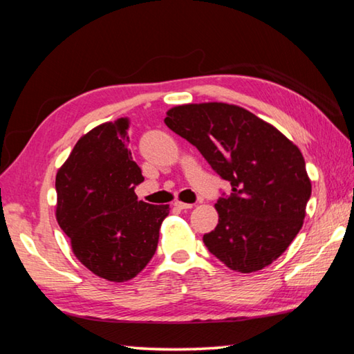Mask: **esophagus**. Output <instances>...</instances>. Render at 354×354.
Wrapping results in <instances>:
<instances>
[{"label": "esophagus", "instance_id": "esophagus-1", "mask_svg": "<svg viewBox=\"0 0 354 354\" xmlns=\"http://www.w3.org/2000/svg\"><path fill=\"white\" fill-rule=\"evenodd\" d=\"M173 205H175L176 209H181V210H185V209H192V207H194V204L181 203V201H175V203H173Z\"/></svg>", "mask_w": 354, "mask_h": 354}]
</instances>
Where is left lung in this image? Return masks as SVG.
I'll list each match as a JSON object with an SVG mask.
<instances>
[{"instance_id":"obj_1","label":"left lung","mask_w":354,"mask_h":354,"mask_svg":"<svg viewBox=\"0 0 354 354\" xmlns=\"http://www.w3.org/2000/svg\"><path fill=\"white\" fill-rule=\"evenodd\" d=\"M164 122L232 187L215 204L216 227L203 236L210 254L246 274L277 260L301 229L311 196L297 147L250 111L218 102L175 106Z\"/></svg>"}]
</instances>
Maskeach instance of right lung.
<instances>
[{
    "mask_svg": "<svg viewBox=\"0 0 354 354\" xmlns=\"http://www.w3.org/2000/svg\"><path fill=\"white\" fill-rule=\"evenodd\" d=\"M130 119L93 128L55 178L57 221L82 265L110 281H127L156 252L169 205L138 201L142 171L128 150Z\"/></svg>",
    "mask_w": 354,
    "mask_h": 354,
    "instance_id": "1",
    "label": "right lung"
}]
</instances>
